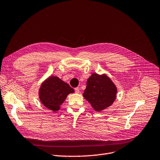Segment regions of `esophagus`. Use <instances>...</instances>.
<instances>
[{"mask_svg": "<svg viewBox=\"0 0 160 160\" xmlns=\"http://www.w3.org/2000/svg\"><path fill=\"white\" fill-rule=\"evenodd\" d=\"M75 93H79V87H77V88H75Z\"/></svg>", "mask_w": 160, "mask_h": 160, "instance_id": "obj_1", "label": "esophagus"}]
</instances>
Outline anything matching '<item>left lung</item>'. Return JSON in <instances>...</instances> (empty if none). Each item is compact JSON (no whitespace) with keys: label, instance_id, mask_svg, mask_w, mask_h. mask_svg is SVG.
Returning a JSON list of instances; mask_svg holds the SVG:
<instances>
[{"label":"left lung","instance_id":"1","mask_svg":"<svg viewBox=\"0 0 160 160\" xmlns=\"http://www.w3.org/2000/svg\"><path fill=\"white\" fill-rule=\"evenodd\" d=\"M117 93L116 85L107 75L93 73L87 80L82 96L96 111L100 112L114 103Z\"/></svg>","mask_w":160,"mask_h":160}]
</instances>
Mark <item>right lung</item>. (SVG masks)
Here are the masks:
<instances>
[{
  "label": "right lung",
  "mask_w": 160,
  "mask_h": 160,
  "mask_svg": "<svg viewBox=\"0 0 160 160\" xmlns=\"http://www.w3.org/2000/svg\"><path fill=\"white\" fill-rule=\"evenodd\" d=\"M74 90L57 76H50L45 79L39 89V99L48 109L56 112L66 100L68 95Z\"/></svg>",
  "instance_id": "obj_1"
}]
</instances>
